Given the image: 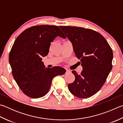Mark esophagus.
I'll return each instance as SVG.
<instances>
[{
    "label": "esophagus",
    "instance_id": "1",
    "mask_svg": "<svg viewBox=\"0 0 123 123\" xmlns=\"http://www.w3.org/2000/svg\"><path fill=\"white\" fill-rule=\"evenodd\" d=\"M71 72V71L70 70H69V69H66V73H70Z\"/></svg>",
    "mask_w": 123,
    "mask_h": 123
}]
</instances>
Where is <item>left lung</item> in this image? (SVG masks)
<instances>
[{
  "mask_svg": "<svg viewBox=\"0 0 123 123\" xmlns=\"http://www.w3.org/2000/svg\"><path fill=\"white\" fill-rule=\"evenodd\" d=\"M59 27L72 43L76 56L83 67L80 74L72 71L75 79L68 84L69 90L79 98L92 96L101 89L112 69V49L96 31L76 26Z\"/></svg>",
  "mask_w": 123,
  "mask_h": 123,
  "instance_id": "obj_1",
  "label": "left lung"
}]
</instances>
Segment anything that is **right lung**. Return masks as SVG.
<instances>
[{
    "instance_id": "add662e5",
    "label": "right lung",
    "mask_w": 123,
    "mask_h": 123,
    "mask_svg": "<svg viewBox=\"0 0 123 123\" xmlns=\"http://www.w3.org/2000/svg\"><path fill=\"white\" fill-rule=\"evenodd\" d=\"M66 37L57 26L37 25L23 31L15 39L9 54V62L15 82L27 96L37 98L48 93L53 78L63 75L60 67L46 68L42 57L48 55L50 42Z\"/></svg>"
}]
</instances>
